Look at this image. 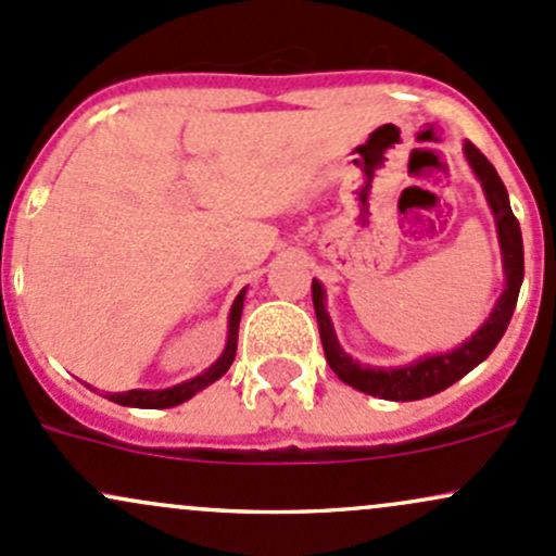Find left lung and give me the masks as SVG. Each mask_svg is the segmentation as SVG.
<instances>
[{
	"instance_id": "1",
	"label": "left lung",
	"mask_w": 556,
	"mask_h": 556,
	"mask_svg": "<svg viewBox=\"0 0 556 556\" xmlns=\"http://www.w3.org/2000/svg\"><path fill=\"white\" fill-rule=\"evenodd\" d=\"M464 156H467L471 172L482 185L488 206L495 219V232H498V247H501V265H504V291L495 300V307L485 318V324L477 328L467 342L458 344L451 352H434V355H424L419 361L408 363V366H368V363L355 361L348 355L339 344L337 333H333L331 315L326 309V289L320 280L313 278V304H315V318H318L320 328V342H324L326 361L331 371L344 381V384L355 387V390L366 392V395L381 397V400H395V403H408V400L432 397L438 392L447 390L456 384L462 376H467L471 368L480 366L488 355L495 350V344L504 337L506 326H509L511 313L517 307L519 286H522L525 276V256H522V232H519L517 217L511 214L509 193H506L504 182H501L498 172L493 164L477 151L471 142L464 146Z\"/></svg>"
}]
</instances>
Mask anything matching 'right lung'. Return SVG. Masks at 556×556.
Masks as SVG:
<instances>
[{
	"instance_id": "1",
	"label": "right lung",
	"mask_w": 556,
	"mask_h": 556,
	"mask_svg": "<svg viewBox=\"0 0 556 556\" xmlns=\"http://www.w3.org/2000/svg\"><path fill=\"white\" fill-rule=\"evenodd\" d=\"M243 300H247V289H241V294L236 296L230 307L228 318V342H225L223 355L206 368L204 374L193 376V379L182 381V384L166 387V390H129V392H105V397L113 400L118 405H129V408H172V405H180L185 400H190L195 392L206 390L208 384L219 379V376L228 374L230 363L236 361V348H238V324H241V309ZM89 387V384H87Z\"/></svg>"
}]
</instances>
